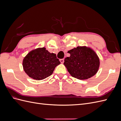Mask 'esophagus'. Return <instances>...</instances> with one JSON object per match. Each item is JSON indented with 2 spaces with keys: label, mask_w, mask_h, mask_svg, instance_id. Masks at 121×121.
Masks as SVG:
<instances>
[{
  "label": "esophagus",
  "mask_w": 121,
  "mask_h": 121,
  "mask_svg": "<svg viewBox=\"0 0 121 121\" xmlns=\"http://www.w3.org/2000/svg\"><path fill=\"white\" fill-rule=\"evenodd\" d=\"M60 63L61 64H63L64 62V59H60Z\"/></svg>",
  "instance_id": "34e87169"
}]
</instances>
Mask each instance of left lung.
I'll return each mask as SVG.
<instances>
[{"label":"left lung","instance_id":"8db88e82","mask_svg":"<svg viewBox=\"0 0 121 121\" xmlns=\"http://www.w3.org/2000/svg\"><path fill=\"white\" fill-rule=\"evenodd\" d=\"M68 53L70 56L65 58L64 65L73 77L86 80L96 74L100 61L93 49L86 46H78Z\"/></svg>","mask_w":121,"mask_h":121}]
</instances>
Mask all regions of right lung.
<instances>
[{
  "mask_svg": "<svg viewBox=\"0 0 121 121\" xmlns=\"http://www.w3.org/2000/svg\"><path fill=\"white\" fill-rule=\"evenodd\" d=\"M60 64L56 54L50 53L45 47L32 50L23 60L25 73L36 80L44 79L52 75L55 68Z\"/></svg>",
  "mask_w": 121,
  "mask_h": 121,
  "instance_id": "add662e5",
  "label": "right lung"
}]
</instances>
